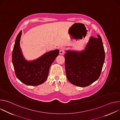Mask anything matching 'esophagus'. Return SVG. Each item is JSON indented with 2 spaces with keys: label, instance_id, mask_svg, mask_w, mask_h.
Wrapping results in <instances>:
<instances>
[{
  "label": "esophagus",
  "instance_id": "1",
  "mask_svg": "<svg viewBox=\"0 0 120 120\" xmlns=\"http://www.w3.org/2000/svg\"><path fill=\"white\" fill-rule=\"evenodd\" d=\"M64 51H65V48L64 47H62L60 48V50H59V53L60 55H63L64 52Z\"/></svg>",
  "mask_w": 120,
  "mask_h": 120
}]
</instances>
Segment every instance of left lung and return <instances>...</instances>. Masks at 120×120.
<instances>
[{"mask_svg": "<svg viewBox=\"0 0 120 120\" xmlns=\"http://www.w3.org/2000/svg\"><path fill=\"white\" fill-rule=\"evenodd\" d=\"M97 37H91L82 52L67 51L64 55L67 78L76 86H89L100 76L105 51L100 36Z\"/></svg>", "mask_w": 120, "mask_h": 120, "instance_id": "left-lung-1", "label": "left lung"}]
</instances>
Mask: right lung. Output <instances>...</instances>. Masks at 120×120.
I'll return each instance as SVG.
<instances>
[{
    "label": "right lung",
    "instance_id": "1",
    "mask_svg": "<svg viewBox=\"0 0 120 120\" xmlns=\"http://www.w3.org/2000/svg\"><path fill=\"white\" fill-rule=\"evenodd\" d=\"M22 30L15 39L12 52V63L16 77L26 85L36 86L46 80L51 65L59 54V50L50 51L32 62L23 57L20 48Z\"/></svg>",
    "mask_w": 120,
    "mask_h": 120
}]
</instances>
